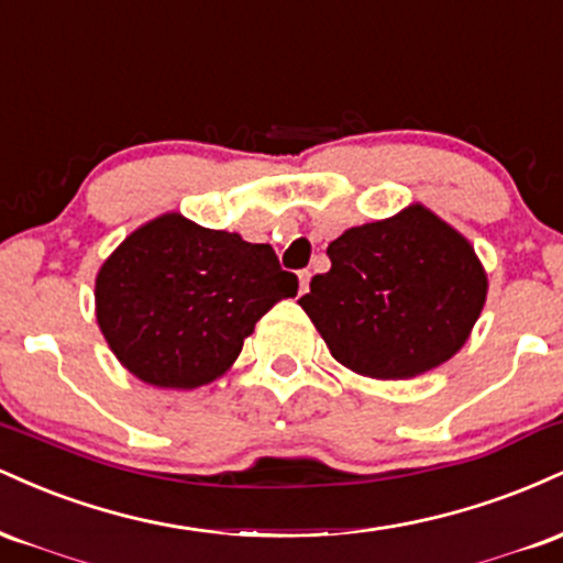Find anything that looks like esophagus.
I'll use <instances>...</instances> for the list:
<instances>
[{"mask_svg": "<svg viewBox=\"0 0 563 563\" xmlns=\"http://www.w3.org/2000/svg\"><path fill=\"white\" fill-rule=\"evenodd\" d=\"M309 277H312V273H309V269H301V273H299V283H301L299 294H301V296L309 290Z\"/></svg>", "mask_w": 563, "mask_h": 563, "instance_id": "1", "label": "esophagus"}]
</instances>
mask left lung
Here are the masks:
<instances>
[{
	"label": "left lung",
	"mask_w": 563,
	"mask_h": 563,
	"mask_svg": "<svg viewBox=\"0 0 563 563\" xmlns=\"http://www.w3.org/2000/svg\"><path fill=\"white\" fill-rule=\"evenodd\" d=\"M328 256L331 269L299 303L333 357L367 378L405 380L448 363L487 301L474 245L423 203L349 228Z\"/></svg>",
	"instance_id": "left-lung-1"
}]
</instances>
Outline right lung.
<instances>
[{"label": "right lung", "mask_w": 563, "mask_h": 563, "mask_svg": "<svg viewBox=\"0 0 563 563\" xmlns=\"http://www.w3.org/2000/svg\"><path fill=\"white\" fill-rule=\"evenodd\" d=\"M299 290L273 245L166 211L129 232L95 277V318L121 365L156 389H198Z\"/></svg>", "instance_id": "1"}]
</instances>
